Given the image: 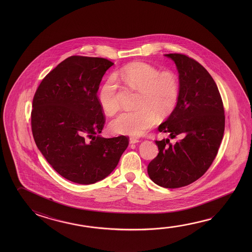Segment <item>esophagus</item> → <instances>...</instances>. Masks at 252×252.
I'll return each instance as SVG.
<instances>
[{
	"label": "esophagus",
	"instance_id": "1",
	"mask_svg": "<svg viewBox=\"0 0 252 252\" xmlns=\"http://www.w3.org/2000/svg\"><path fill=\"white\" fill-rule=\"evenodd\" d=\"M129 141H130L131 144H136L138 142H140V140H138L137 138H134V137H131Z\"/></svg>",
	"mask_w": 252,
	"mask_h": 252
}]
</instances>
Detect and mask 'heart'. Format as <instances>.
<instances>
[{
	"mask_svg": "<svg viewBox=\"0 0 252 252\" xmlns=\"http://www.w3.org/2000/svg\"><path fill=\"white\" fill-rule=\"evenodd\" d=\"M125 84L139 91L134 111H125L110 122L115 133L140 136L156 125L157 116L164 119L174 112L179 98L178 76L170 70L161 71L146 62H133L120 71ZM120 85L112 74L99 91V103L103 112L113 114L120 109Z\"/></svg>",
	"mask_w": 252,
	"mask_h": 252,
	"instance_id": "1",
	"label": "heart"
}]
</instances>
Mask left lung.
I'll return each mask as SVG.
<instances>
[{
	"label": "left lung",
	"instance_id": "obj_1",
	"mask_svg": "<svg viewBox=\"0 0 252 252\" xmlns=\"http://www.w3.org/2000/svg\"><path fill=\"white\" fill-rule=\"evenodd\" d=\"M176 64L179 98L174 112L158 126L172 139L156 140L159 153L149 162L148 174L164 188L188 186L201 178L218 153L225 128L222 100L206 68L185 54H164Z\"/></svg>",
	"mask_w": 252,
	"mask_h": 252
}]
</instances>
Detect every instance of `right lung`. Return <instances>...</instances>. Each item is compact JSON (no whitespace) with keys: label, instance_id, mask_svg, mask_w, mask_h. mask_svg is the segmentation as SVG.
Here are the masks:
<instances>
[{"label":"right lung","instance_id":"1","mask_svg":"<svg viewBox=\"0 0 252 252\" xmlns=\"http://www.w3.org/2000/svg\"><path fill=\"white\" fill-rule=\"evenodd\" d=\"M113 64L71 56L42 80L34 95L32 130L37 149L61 176L76 184L108 177L129 143L124 135H99L105 119L97 91Z\"/></svg>","mask_w":252,"mask_h":252}]
</instances>
